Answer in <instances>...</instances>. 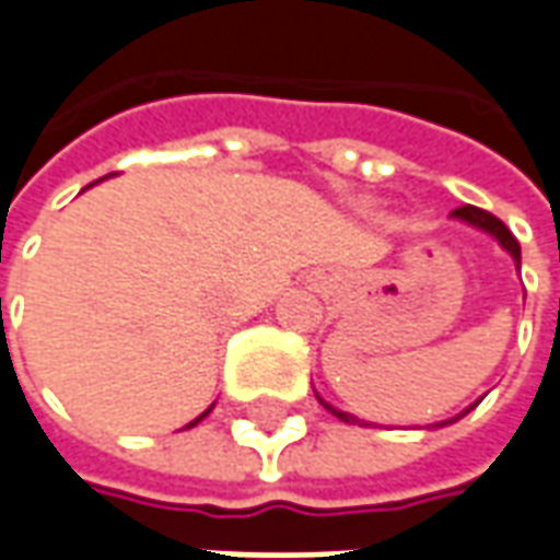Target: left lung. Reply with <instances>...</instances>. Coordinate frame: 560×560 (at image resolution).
Here are the masks:
<instances>
[{
    "mask_svg": "<svg viewBox=\"0 0 560 560\" xmlns=\"http://www.w3.org/2000/svg\"><path fill=\"white\" fill-rule=\"evenodd\" d=\"M454 215H457L460 222H469L472 229L488 231L493 241L500 243V246L506 249L509 256L515 258V265L522 268V246H518V241L512 237V231H509L506 225H503V222L497 219V215L485 213V210H479V207H469V203H464V207H457V210H454ZM319 402H323V399H319ZM323 405H326V408H329L331 415H335V418H338V420H345V423H360V418H353V415H347V411H338L335 405H329V402H323ZM472 408H476V405H469L466 411H472ZM466 411H464V415H466ZM464 415H457V418H464ZM457 418L442 420V423H435V427H445V423H454V420H457ZM362 423H365V420H362Z\"/></svg>",
    "mask_w": 560,
    "mask_h": 560,
    "instance_id": "8db88e82",
    "label": "left lung"
}]
</instances>
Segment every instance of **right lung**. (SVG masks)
Instances as JSON below:
<instances>
[{"label":"right lung","instance_id":"1","mask_svg":"<svg viewBox=\"0 0 560 560\" xmlns=\"http://www.w3.org/2000/svg\"><path fill=\"white\" fill-rule=\"evenodd\" d=\"M210 411H213V408H207V411H203V415H200V418H195V420H191V423H188V427H185V430H191V427H195V423H200V420L207 418V415H210Z\"/></svg>","mask_w":560,"mask_h":560}]
</instances>
